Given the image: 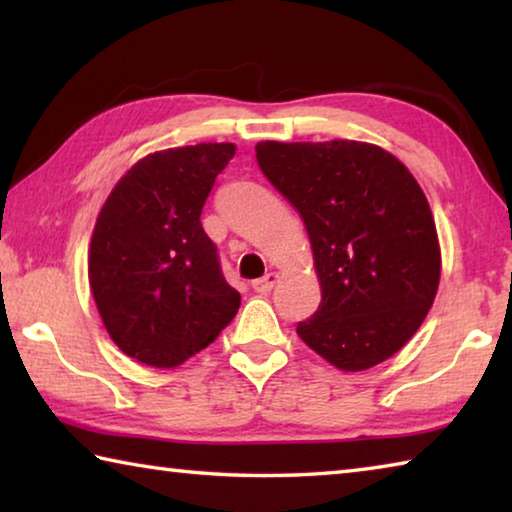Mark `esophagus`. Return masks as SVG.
I'll use <instances>...</instances> for the list:
<instances>
[{"instance_id":"obj_1","label":"esophagus","mask_w":512,"mask_h":512,"mask_svg":"<svg viewBox=\"0 0 512 512\" xmlns=\"http://www.w3.org/2000/svg\"><path fill=\"white\" fill-rule=\"evenodd\" d=\"M277 280H280V273L271 271V273H266L264 277H259V280H255V282H253V289H255L257 293H271L273 287L277 284Z\"/></svg>"}]
</instances>
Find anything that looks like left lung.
<instances>
[{"label":"left lung","mask_w":512,"mask_h":512,"mask_svg":"<svg viewBox=\"0 0 512 512\" xmlns=\"http://www.w3.org/2000/svg\"><path fill=\"white\" fill-rule=\"evenodd\" d=\"M255 153L298 210L314 253L323 300L298 336L343 372L391 359L427 318L443 268L418 180L368 142L266 140Z\"/></svg>","instance_id":"8db88e82"}]
</instances>
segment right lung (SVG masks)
Returning <instances> with one entry per match:
<instances>
[{"mask_svg":"<svg viewBox=\"0 0 512 512\" xmlns=\"http://www.w3.org/2000/svg\"><path fill=\"white\" fill-rule=\"evenodd\" d=\"M232 142L144 155L112 187L94 223L88 277L117 348L153 368H176L237 316L201 212L232 160Z\"/></svg>","mask_w":512,"mask_h":512,"instance_id":"add662e5","label":"right lung"}]
</instances>
